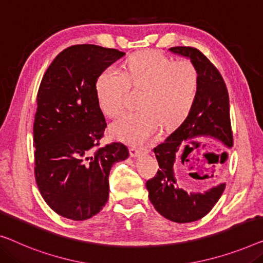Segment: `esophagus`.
<instances>
[{"label": "esophagus", "mask_w": 263, "mask_h": 263, "mask_svg": "<svg viewBox=\"0 0 263 263\" xmlns=\"http://www.w3.org/2000/svg\"><path fill=\"white\" fill-rule=\"evenodd\" d=\"M143 149H141V148H136V147H130L129 148V153H130V155L133 158H136L139 157L140 154L143 153Z\"/></svg>", "instance_id": "esophagus-1"}]
</instances>
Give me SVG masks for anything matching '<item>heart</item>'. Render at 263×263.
Listing matches in <instances>:
<instances>
[{"label":"heart","instance_id":"1","mask_svg":"<svg viewBox=\"0 0 263 263\" xmlns=\"http://www.w3.org/2000/svg\"><path fill=\"white\" fill-rule=\"evenodd\" d=\"M143 90L138 112L125 114L114 122L110 133L124 142L142 146L163 129L178 127L196 104L199 72L189 60L173 62L158 51H143L125 62V70L106 68L98 77L96 90L100 106L106 116L123 111L129 87Z\"/></svg>","mask_w":263,"mask_h":263}]
</instances>
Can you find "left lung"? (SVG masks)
Wrapping results in <instances>:
<instances>
[{
	"instance_id": "1",
	"label": "left lung",
	"mask_w": 263,
	"mask_h": 263,
	"mask_svg": "<svg viewBox=\"0 0 263 263\" xmlns=\"http://www.w3.org/2000/svg\"><path fill=\"white\" fill-rule=\"evenodd\" d=\"M171 52L186 57L199 72V91L196 104L186 120L162 143L154 148L160 170L146 182L148 197L160 215L177 223L195 222L206 216L222 196L226 182L203 193L186 192L178 186L174 162L182 147L184 153L192 148L186 141L214 139L228 148L233 147L229 95L219 71L200 51L193 47H171Z\"/></svg>"
}]
</instances>
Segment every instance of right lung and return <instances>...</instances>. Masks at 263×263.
<instances>
[{"instance_id":"right-lung-1","label":"right lung","mask_w":263,"mask_h":263,"mask_svg":"<svg viewBox=\"0 0 263 263\" xmlns=\"http://www.w3.org/2000/svg\"><path fill=\"white\" fill-rule=\"evenodd\" d=\"M125 54L97 45H74L55 57L36 96L33 125L35 180L57 214L73 220L97 215L109 198V173L129 157L127 146H100L106 122L96 83Z\"/></svg>"}]
</instances>
